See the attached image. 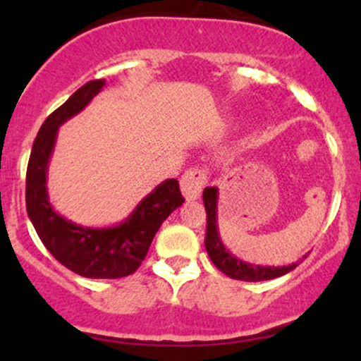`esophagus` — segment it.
I'll use <instances>...</instances> for the list:
<instances>
[{
	"instance_id": "34e87169",
	"label": "esophagus",
	"mask_w": 361,
	"mask_h": 361,
	"mask_svg": "<svg viewBox=\"0 0 361 361\" xmlns=\"http://www.w3.org/2000/svg\"><path fill=\"white\" fill-rule=\"evenodd\" d=\"M207 180H209V176H207L204 168L188 169L181 178V192H183L186 200H197L200 197L202 190H204Z\"/></svg>"
}]
</instances>
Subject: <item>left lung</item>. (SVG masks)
<instances>
[{"instance_id": "1", "label": "left lung", "mask_w": 361, "mask_h": 361, "mask_svg": "<svg viewBox=\"0 0 361 361\" xmlns=\"http://www.w3.org/2000/svg\"><path fill=\"white\" fill-rule=\"evenodd\" d=\"M204 205L207 212V233H205V250L209 252L210 259L224 275L234 280L243 281H263L273 280L285 273L295 270L300 261L288 264V267H258V264L246 263L226 250L219 235L217 227V188L207 186L204 190ZM305 258V256H304Z\"/></svg>"}]
</instances>
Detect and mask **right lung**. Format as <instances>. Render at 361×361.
Instances as JSON below:
<instances>
[{
	"label": "right lung",
	"instance_id": "1",
	"mask_svg": "<svg viewBox=\"0 0 361 361\" xmlns=\"http://www.w3.org/2000/svg\"><path fill=\"white\" fill-rule=\"evenodd\" d=\"M103 86L105 80L88 81L45 118L28 159L25 200L40 241L61 264L86 279H122L140 267L161 224L185 198L175 178L166 180L157 185L122 224L103 229L78 226L52 209L45 185L57 128L80 114Z\"/></svg>",
	"mask_w": 361,
	"mask_h": 361
}]
</instances>
